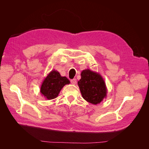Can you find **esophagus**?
Returning a JSON list of instances; mask_svg holds the SVG:
<instances>
[{
    "mask_svg": "<svg viewBox=\"0 0 149 149\" xmlns=\"http://www.w3.org/2000/svg\"><path fill=\"white\" fill-rule=\"evenodd\" d=\"M76 82H77V81H76V79H73L71 80V83L73 84H76Z\"/></svg>",
    "mask_w": 149,
    "mask_h": 149,
    "instance_id": "obj_1",
    "label": "esophagus"
}]
</instances>
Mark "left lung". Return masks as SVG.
<instances>
[{"instance_id":"1","label":"left lung","mask_w":149,"mask_h":149,"mask_svg":"<svg viewBox=\"0 0 149 149\" xmlns=\"http://www.w3.org/2000/svg\"><path fill=\"white\" fill-rule=\"evenodd\" d=\"M81 93L87 102L96 105L107 97V89L102 76L97 72L84 70L78 82Z\"/></svg>"}]
</instances>
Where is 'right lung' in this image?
<instances>
[{"instance_id": "right-lung-1", "label": "right lung", "mask_w": 149, "mask_h": 149, "mask_svg": "<svg viewBox=\"0 0 149 149\" xmlns=\"http://www.w3.org/2000/svg\"><path fill=\"white\" fill-rule=\"evenodd\" d=\"M70 83L66 76H61L59 72L53 70L44 79L40 87V93L46 100H53L58 97L64 86Z\"/></svg>"}]
</instances>
